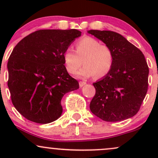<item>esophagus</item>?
Listing matches in <instances>:
<instances>
[{"label": "esophagus", "instance_id": "esophagus-1", "mask_svg": "<svg viewBox=\"0 0 158 158\" xmlns=\"http://www.w3.org/2000/svg\"><path fill=\"white\" fill-rule=\"evenodd\" d=\"M85 85H86V82H85V81H79V87H81V88Z\"/></svg>", "mask_w": 158, "mask_h": 158}]
</instances>
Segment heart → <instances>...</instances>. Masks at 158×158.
<instances>
[{
    "instance_id": "1",
    "label": "heart",
    "mask_w": 158,
    "mask_h": 158,
    "mask_svg": "<svg viewBox=\"0 0 158 158\" xmlns=\"http://www.w3.org/2000/svg\"><path fill=\"white\" fill-rule=\"evenodd\" d=\"M67 71L70 74L77 73L83 64L85 66L78 75L82 78L94 76L102 78L110 72L114 62V52L106 44H101L97 39L90 36L82 38L76 44V52L68 48L63 56Z\"/></svg>"
}]
</instances>
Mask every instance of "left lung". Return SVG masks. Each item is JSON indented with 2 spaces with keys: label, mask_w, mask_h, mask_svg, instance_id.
I'll return each mask as SVG.
<instances>
[{
  "label": "left lung",
  "mask_w": 158,
  "mask_h": 158,
  "mask_svg": "<svg viewBox=\"0 0 158 158\" xmlns=\"http://www.w3.org/2000/svg\"><path fill=\"white\" fill-rule=\"evenodd\" d=\"M88 32L114 52L110 72L93 84L96 94L90 103V110L107 122L131 118L139 111L148 90L149 70L144 55L117 32L94 30Z\"/></svg>",
  "instance_id": "obj_1"
}]
</instances>
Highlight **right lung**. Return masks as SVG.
<instances>
[{
    "label": "right lung",
    "mask_w": 158,
    "mask_h": 158,
    "mask_svg": "<svg viewBox=\"0 0 158 158\" xmlns=\"http://www.w3.org/2000/svg\"><path fill=\"white\" fill-rule=\"evenodd\" d=\"M81 33L75 29L38 30L14 48L7 64L8 87L12 104L26 119L46 124L61 117L63 96L79 88L63 56Z\"/></svg>",
    "instance_id": "1"
}]
</instances>
